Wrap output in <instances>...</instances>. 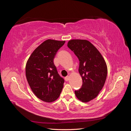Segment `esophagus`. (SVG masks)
Instances as JSON below:
<instances>
[{"mask_svg":"<svg viewBox=\"0 0 131 131\" xmlns=\"http://www.w3.org/2000/svg\"><path fill=\"white\" fill-rule=\"evenodd\" d=\"M65 79H66V81H68L69 80V76H67V77H66Z\"/></svg>","mask_w":131,"mask_h":131,"instance_id":"esophagus-1","label":"esophagus"}]
</instances>
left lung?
<instances>
[{
    "mask_svg": "<svg viewBox=\"0 0 131 131\" xmlns=\"http://www.w3.org/2000/svg\"><path fill=\"white\" fill-rule=\"evenodd\" d=\"M67 46L80 62L79 72L82 85L75 91V96L82 102H89L97 97L104 85L108 73L106 62L100 51L88 40L73 39Z\"/></svg>",
    "mask_w": 131,
    "mask_h": 131,
    "instance_id": "left-lung-1",
    "label": "left lung"
}]
</instances>
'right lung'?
<instances>
[{
	"mask_svg": "<svg viewBox=\"0 0 131 131\" xmlns=\"http://www.w3.org/2000/svg\"><path fill=\"white\" fill-rule=\"evenodd\" d=\"M66 41L47 39L35 49L27 62L26 76L39 99L51 103L59 97L64 81L58 74L53 59Z\"/></svg>",
	"mask_w": 131,
	"mask_h": 131,
	"instance_id": "obj_1",
	"label": "right lung"
}]
</instances>
